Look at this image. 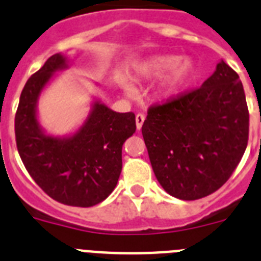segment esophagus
Wrapping results in <instances>:
<instances>
[{
  "label": "esophagus",
  "mask_w": 261,
  "mask_h": 261,
  "mask_svg": "<svg viewBox=\"0 0 261 261\" xmlns=\"http://www.w3.org/2000/svg\"><path fill=\"white\" fill-rule=\"evenodd\" d=\"M144 119H145V117L143 113L136 114V127H138V130H140V128H142L143 123H144Z\"/></svg>",
  "instance_id": "1"
}]
</instances>
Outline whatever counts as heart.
Wrapping results in <instances>:
<instances>
[{
	"mask_svg": "<svg viewBox=\"0 0 261 261\" xmlns=\"http://www.w3.org/2000/svg\"><path fill=\"white\" fill-rule=\"evenodd\" d=\"M165 73L161 92L165 96H171L179 92L192 81L195 66L191 61L180 60L179 56L163 55L145 61L139 69L143 78H159Z\"/></svg>",
	"mask_w": 261,
	"mask_h": 261,
	"instance_id": "obj_1",
	"label": "heart"
}]
</instances>
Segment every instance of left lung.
<instances>
[{
    "mask_svg": "<svg viewBox=\"0 0 261 261\" xmlns=\"http://www.w3.org/2000/svg\"><path fill=\"white\" fill-rule=\"evenodd\" d=\"M248 126L241 79L221 61L200 87L148 108L142 134L163 189L196 200L231 177L247 147Z\"/></svg>",
    "mask_w": 261,
    "mask_h": 261,
    "instance_id": "8db88e82",
    "label": "left lung"
}]
</instances>
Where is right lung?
<instances>
[{"label":"right lung","mask_w":261,"mask_h":261,"mask_svg":"<svg viewBox=\"0 0 261 261\" xmlns=\"http://www.w3.org/2000/svg\"><path fill=\"white\" fill-rule=\"evenodd\" d=\"M65 66L66 60L57 53L25 83L15 113L16 148L32 179L48 196L87 208L105 200L117 186L122 145L135 133V114L116 113L96 102L74 136L44 135L36 119V100L51 75Z\"/></svg>","instance_id":"obj_1"}]
</instances>
